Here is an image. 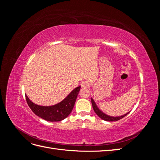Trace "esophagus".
<instances>
[{
	"mask_svg": "<svg viewBox=\"0 0 160 160\" xmlns=\"http://www.w3.org/2000/svg\"><path fill=\"white\" fill-rule=\"evenodd\" d=\"M81 87L82 88H88L89 87V83L88 81H82V83H81Z\"/></svg>",
	"mask_w": 160,
	"mask_h": 160,
	"instance_id": "1",
	"label": "esophagus"
}]
</instances>
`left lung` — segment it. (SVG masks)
<instances>
[{
	"mask_svg": "<svg viewBox=\"0 0 160 160\" xmlns=\"http://www.w3.org/2000/svg\"><path fill=\"white\" fill-rule=\"evenodd\" d=\"M91 103H92V106H93V110L95 112V113L98 115L101 119H102L103 120H105V121H108V122H115V121H118L121 119L123 118L125 116H126L129 113H128L122 116H119V117H111V116L106 115L104 113H103L102 111H101L99 109V108L97 107L95 101L92 98H91Z\"/></svg>",
	"mask_w": 160,
	"mask_h": 160,
	"instance_id": "obj_1",
	"label": "left lung"
}]
</instances>
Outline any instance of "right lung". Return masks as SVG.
I'll use <instances>...</instances> for the list:
<instances>
[{
  "mask_svg": "<svg viewBox=\"0 0 160 160\" xmlns=\"http://www.w3.org/2000/svg\"><path fill=\"white\" fill-rule=\"evenodd\" d=\"M80 88V86L77 87L61 102L49 107L33 103L27 95H25V98L28 105L35 115L48 122H59L65 119L71 113Z\"/></svg>",
  "mask_w": 160,
  "mask_h": 160,
  "instance_id": "obj_1",
  "label": "right lung"
}]
</instances>
